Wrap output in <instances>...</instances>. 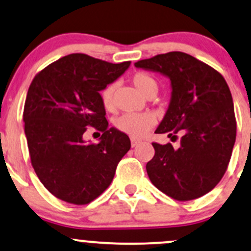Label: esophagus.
Segmentation results:
<instances>
[{
  "instance_id": "obj_1",
  "label": "esophagus",
  "mask_w": 251,
  "mask_h": 251,
  "mask_svg": "<svg viewBox=\"0 0 251 251\" xmlns=\"http://www.w3.org/2000/svg\"><path fill=\"white\" fill-rule=\"evenodd\" d=\"M130 141H131V147H136V146L141 142V141L137 140V139H131Z\"/></svg>"
}]
</instances>
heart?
<instances>
[{"label": "heart", "instance_id": "b5f03b06", "mask_svg": "<svg viewBox=\"0 0 251 251\" xmlns=\"http://www.w3.org/2000/svg\"><path fill=\"white\" fill-rule=\"evenodd\" d=\"M131 81L145 96L154 94L157 91V83L151 75L146 72L135 73ZM116 90V84L110 83L100 90V98L103 108L110 111L114 108V95ZM156 125L155 115L151 112H141V114H125L115 120V126L118 131L133 137L141 139Z\"/></svg>", "mask_w": 251, "mask_h": 251}]
</instances>
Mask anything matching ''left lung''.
<instances>
[{
  "instance_id": "left-lung-1",
  "label": "left lung",
  "mask_w": 251,
  "mask_h": 251,
  "mask_svg": "<svg viewBox=\"0 0 251 251\" xmlns=\"http://www.w3.org/2000/svg\"><path fill=\"white\" fill-rule=\"evenodd\" d=\"M167 75L172 83L170 108L156 134L178 140L153 142L155 155L146 166L151 184L179 201L199 198L221 181L236 141L232 96L224 77L210 65L184 52H168L135 63Z\"/></svg>"
}]
</instances>
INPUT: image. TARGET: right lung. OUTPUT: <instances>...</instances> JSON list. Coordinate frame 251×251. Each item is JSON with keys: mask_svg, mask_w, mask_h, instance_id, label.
<instances>
[{"mask_svg": "<svg viewBox=\"0 0 251 251\" xmlns=\"http://www.w3.org/2000/svg\"><path fill=\"white\" fill-rule=\"evenodd\" d=\"M129 65L72 53L41 70L30 83L24 109L30 162L42 185L60 201H95L130 149L128 135L109 129L100 98V90ZM88 126L102 133L98 144L83 142Z\"/></svg>", "mask_w": 251, "mask_h": 251, "instance_id": "right-lung-1", "label": "right lung"}]
</instances>
